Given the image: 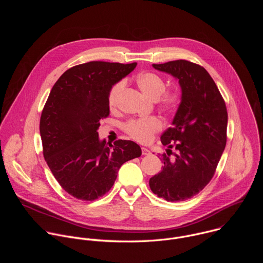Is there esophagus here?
<instances>
[{
    "mask_svg": "<svg viewBox=\"0 0 263 263\" xmlns=\"http://www.w3.org/2000/svg\"><path fill=\"white\" fill-rule=\"evenodd\" d=\"M141 154L142 155H149L151 152H149V149L146 147H141Z\"/></svg>",
    "mask_w": 263,
    "mask_h": 263,
    "instance_id": "1",
    "label": "esophagus"
}]
</instances>
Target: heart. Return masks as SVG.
<instances>
[{
    "mask_svg": "<svg viewBox=\"0 0 263 263\" xmlns=\"http://www.w3.org/2000/svg\"><path fill=\"white\" fill-rule=\"evenodd\" d=\"M136 82L142 92L153 100H157L163 108L174 109L181 103V91L178 89L165 90V81L157 72L143 71L136 77ZM125 85V80H121L110 88L107 98L110 109H115L118 106ZM162 127L163 124L158 118L151 117L147 119L130 120L123 125V130L134 140L146 143L152 139L155 133L162 129Z\"/></svg>",
    "mask_w": 263,
    "mask_h": 263,
    "instance_id": "heart-1",
    "label": "heart"
}]
</instances>
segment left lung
<instances>
[{
	"label": "left lung",
	"mask_w": 263,
	"mask_h": 263,
	"mask_svg": "<svg viewBox=\"0 0 263 263\" xmlns=\"http://www.w3.org/2000/svg\"><path fill=\"white\" fill-rule=\"evenodd\" d=\"M153 67L179 80L182 100L173 126L161 135L162 144L168 146L161 155L164 166L148 184L159 198L181 202L198 195L215 173L227 142V108L203 66L180 59Z\"/></svg>",
	"instance_id": "8db88e82"
}]
</instances>
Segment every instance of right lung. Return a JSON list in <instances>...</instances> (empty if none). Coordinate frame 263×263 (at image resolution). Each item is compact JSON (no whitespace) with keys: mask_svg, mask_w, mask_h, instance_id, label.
<instances>
[{"mask_svg":"<svg viewBox=\"0 0 263 263\" xmlns=\"http://www.w3.org/2000/svg\"><path fill=\"white\" fill-rule=\"evenodd\" d=\"M136 62L90 61L64 71L43 109L40 131L44 157L55 179L71 197L93 201L115 184L120 167L141 155L140 146L119 139L100 140V121L109 116L110 88Z\"/></svg>","mask_w":263,"mask_h":263,"instance_id":"right-lung-1","label":"right lung"}]
</instances>
